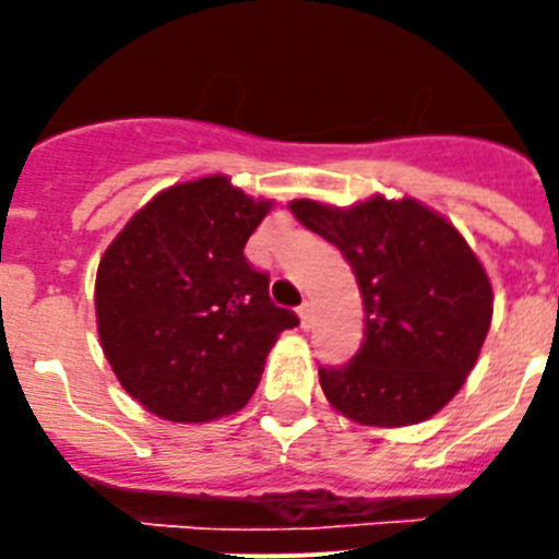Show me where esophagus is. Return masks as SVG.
<instances>
[{"label":"esophagus","instance_id":"34e87169","mask_svg":"<svg viewBox=\"0 0 559 559\" xmlns=\"http://www.w3.org/2000/svg\"><path fill=\"white\" fill-rule=\"evenodd\" d=\"M299 319H302V328L308 330L310 324H313V302H308V299H305L302 305H299Z\"/></svg>","mask_w":559,"mask_h":559}]
</instances>
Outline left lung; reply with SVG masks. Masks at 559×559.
Listing matches in <instances>:
<instances>
[{
	"label": "left lung",
	"mask_w": 559,
	"mask_h": 559,
	"mask_svg": "<svg viewBox=\"0 0 559 559\" xmlns=\"http://www.w3.org/2000/svg\"><path fill=\"white\" fill-rule=\"evenodd\" d=\"M294 215L353 269L364 341L338 367H319L328 400L364 426L423 423L462 389L492 319V290L464 237L412 199L353 210L294 201Z\"/></svg>",
	"instance_id": "1"
}]
</instances>
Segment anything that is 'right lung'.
Returning a JSON list of instances; mask_svg holds the SVG:
<instances>
[{
	"label": "right lung",
	"instance_id": "right-lung-1",
	"mask_svg": "<svg viewBox=\"0 0 559 559\" xmlns=\"http://www.w3.org/2000/svg\"><path fill=\"white\" fill-rule=\"evenodd\" d=\"M269 212L224 176L159 192L97 269V330L122 389L173 423L249 403L276 335L299 316L271 302L243 246Z\"/></svg>",
	"mask_w": 559,
	"mask_h": 559
}]
</instances>
